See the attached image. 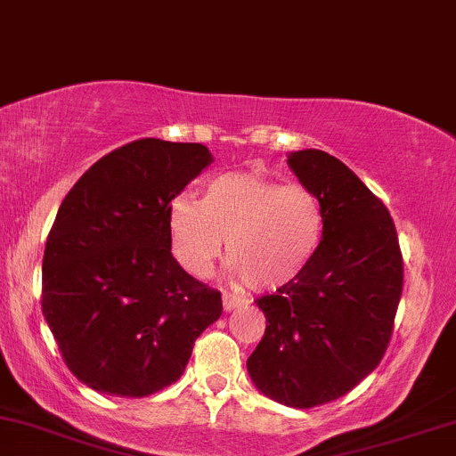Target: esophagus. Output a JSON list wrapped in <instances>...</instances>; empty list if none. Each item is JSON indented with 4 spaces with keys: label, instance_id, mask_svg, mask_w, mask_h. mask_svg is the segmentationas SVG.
Returning a JSON list of instances; mask_svg holds the SVG:
<instances>
[{
    "label": "esophagus",
    "instance_id": "1",
    "mask_svg": "<svg viewBox=\"0 0 456 456\" xmlns=\"http://www.w3.org/2000/svg\"><path fill=\"white\" fill-rule=\"evenodd\" d=\"M244 297L235 296V294H229V291H224L223 294V308L224 311H233V308H238L240 305H244Z\"/></svg>",
    "mask_w": 456,
    "mask_h": 456
}]
</instances>
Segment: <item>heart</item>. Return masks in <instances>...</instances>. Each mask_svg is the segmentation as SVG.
<instances>
[{
  "mask_svg": "<svg viewBox=\"0 0 456 456\" xmlns=\"http://www.w3.org/2000/svg\"><path fill=\"white\" fill-rule=\"evenodd\" d=\"M167 229L171 253L188 274L206 276L227 242L232 279L270 291L294 282L315 257L323 238V208L305 184L223 174L206 182L201 201L175 197Z\"/></svg>",
  "mask_w": 456,
  "mask_h": 456,
  "instance_id": "b5f03b06",
  "label": "heart"
}]
</instances>
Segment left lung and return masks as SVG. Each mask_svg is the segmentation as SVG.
I'll use <instances>...</instances> for the list:
<instances>
[{"label": "left lung", "mask_w": 456, "mask_h": 456, "mask_svg": "<svg viewBox=\"0 0 456 456\" xmlns=\"http://www.w3.org/2000/svg\"><path fill=\"white\" fill-rule=\"evenodd\" d=\"M291 171L323 208L308 268L257 297L265 332L246 360L255 386L282 405H323L362 381L388 349L403 291V255L388 208L341 160L291 151Z\"/></svg>", "instance_id": "8db88e82"}]
</instances>
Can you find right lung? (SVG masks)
Masks as SVG:
<instances>
[{"instance_id":"right-lung-1","label":"right lung","mask_w":456,"mask_h":456,"mask_svg":"<svg viewBox=\"0 0 456 456\" xmlns=\"http://www.w3.org/2000/svg\"><path fill=\"white\" fill-rule=\"evenodd\" d=\"M212 162L201 143L139 139L94 162L46 238L43 315L72 375L111 396L154 395L184 373L221 291L171 255L167 214Z\"/></svg>"}]
</instances>
